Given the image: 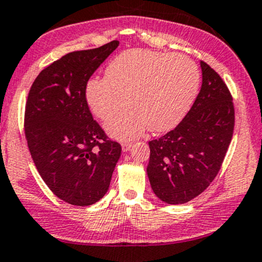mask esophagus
<instances>
[{"label": "esophagus", "instance_id": "1", "mask_svg": "<svg viewBox=\"0 0 262 262\" xmlns=\"http://www.w3.org/2000/svg\"><path fill=\"white\" fill-rule=\"evenodd\" d=\"M131 142H124V143H121V149L122 151H127L128 149L131 148Z\"/></svg>", "mask_w": 262, "mask_h": 262}]
</instances>
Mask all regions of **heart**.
Wrapping results in <instances>:
<instances>
[{
	"label": "heart",
	"instance_id": "b5f03b06",
	"mask_svg": "<svg viewBox=\"0 0 262 262\" xmlns=\"http://www.w3.org/2000/svg\"><path fill=\"white\" fill-rule=\"evenodd\" d=\"M200 73L185 54H166L149 50H128L116 56L105 69V77L86 85L89 108L103 121L119 108H126L106 124L116 140H131L147 127L161 132L182 120L194 101Z\"/></svg>",
	"mask_w": 262,
	"mask_h": 262
}]
</instances>
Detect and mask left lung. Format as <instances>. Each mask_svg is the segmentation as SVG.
I'll return each instance as SVG.
<instances>
[{
	"label": "left lung",
	"mask_w": 262,
	"mask_h": 262,
	"mask_svg": "<svg viewBox=\"0 0 262 262\" xmlns=\"http://www.w3.org/2000/svg\"><path fill=\"white\" fill-rule=\"evenodd\" d=\"M203 82L192 108L173 130L149 141L151 189L167 204H183L210 186L234 130L232 95L221 76L200 62Z\"/></svg>",
	"instance_id": "1"
}]
</instances>
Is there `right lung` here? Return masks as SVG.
<instances>
[{
  "instance_id": "1",
  "label": "right lung",
  "mask_w": 262,
  "mask_h": 262,
  "mask_svg": "<svg viewBox=\"0 0 262 262\" xmlns=\"http://www.w3.org/2000/svg\"><path fill=\"white\" fill-rule=\"evenodd\" d=\"M74 51L38 74L29 91L24 131L35 166L58 198L77 206L98 202L111 185L121 146L93 119L86 85L115 48Z\"/></svg>"
}]
</instances>
